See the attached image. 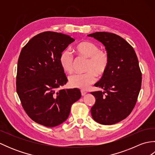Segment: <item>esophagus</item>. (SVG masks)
I'll return each instance as SVG.
<instances>
[{
    "label": "esophagus",
    "mask_w": 155,
    "mask_h": 155,
    "mask_svg": "<svg viewBox=\"0 0 155 155\" xmlns=\"http://www.w3.org/2000/svg\"><path fill=\"white\" fill-rule=\"evenodd\" d=\"M86 94H87V92H85L84 91H83V90L81 91V94H82V96H84V95Z\"/></svg>",
    "instance_id": "1"
}]
</instances>
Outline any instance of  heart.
<instances>
[{"label":"heart","instance_id":"obj_1","mask_svg":"<svg viewBox=\"0 0 155 155\" xmlns=\"http://www.w3.org/2000/svg\"><path fill=\"white\" fill-rule=\"evenodd\" d=\"M74 51L78 55L88 58L87 72L71 75L68 83L71 87L87 89L97 81V75L102 77L106 74L110 66V56L107 51L100 49L98 45L88 41H81L74 45ZM73 62L74 58L70 51L64 50L61 52L58 63L62 71L71 73L73 70Z\"/></svg>","mask_w":155,"mask_h":155}]
</instances>
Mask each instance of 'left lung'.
Returning <instances> with one entry per match:
<instances>
[{
	"label": "left lung",
	"instance_id": "1",
	"mask_svg": "<svg viewBox=\"0 0 155 155\" xmlns=\"http://www.w3.org/2000/svg\"><path fill=\"white\" fill-rule=\"evenodd\" d=\"M88 36L104 45L110 60L106 74L94 84L104 91L91 93L96 99L92 117L101 124H114L126 118L136 104L142 83L139 61L132 46L120 36L107 32Z\"/></svg>",
	"mask_w": 155,
	"mask_h": 155
}]
</instances>
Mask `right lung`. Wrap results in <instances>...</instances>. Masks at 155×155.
Masks as SVG:
<instances>
[{
    "mask_svg": "<svg viewBox=\"0 0 155 155\" xmlns=\"http://www.w3.org/2000/svg\"><path fill=\"white\" fill-rule=\"evenodd\" d=\"M74 41L70 36L47 31L32 37L20 53L16 92L26 113L47 127L63 123L72 104L81 97L77 88L56 91L67 83L58 63L62 51Z\"/></svg>",
    "mask_w": 155,
    "mask_h": 155,
    "instance_id": "right-lung-1",
    "label": "right lung"
}]
</instances>
